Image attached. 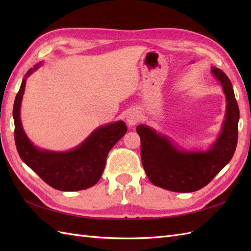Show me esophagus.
Instances as JSON below:
<instances>
[{
	"mask_svg": "<svg viewBox=\"0 0 251 251\" xmlns=\"http://www.w3.org/2000/svg\"><path fill=\"white\" fill-rule=\"evenodd\" d=\"M139 119H140V116H139V114H138V112H136V111H131L130 113L127 114V116H126V123L130 125V126H135L136 124L138 123L139 121Z\"/></svg>",
	"mask_w": 251,
	"mask_h": 251,
	"instance_id": "esophagus-1",
	"label": "esophagus"
}]
</instances>
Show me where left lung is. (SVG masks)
<instances>
[{
	"instance_id": "left-lung-1",
	"label": "left lung",
	"mask_w": 251,
	"mask_h": 251,
	"mask_svg": "<svg viewBox=\"0 0 251 251\" xmlns=\"http://www.w3.org/2000/svg\"><path fill=\"white\" fill-rule=\"evenodd\" d=\"M211 72L221 82L227 103L222 132L208 151L181 150L154 128L143 125L136 128L141 140L143 169L156 186L176 193L199 191L231 160L238 143L240 111L227 75L215 67Z\"/></svg>"
}]
</instances>
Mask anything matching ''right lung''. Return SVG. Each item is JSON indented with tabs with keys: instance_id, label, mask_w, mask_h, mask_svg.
<instances>
[{
	"instance_id": "right-lung-1",
	"label": "right lung",
	"mask_w": 251,
	"mask_h": 251,
	"mask_svg": "<svg viewBox=\"0 0 251 251\" xmlns=\"http://www.w3.org/2000/svg\"><path fill=\"white\" fill-rule=\"evenodd\" d=\"M28 70L13 104L14 140L21 159L51 187L64 192L86 189L97 183L104 170L110 150L126 133L124 121L97 127L77 148L69 151H51L33 146L23 130L20 110L26 78L41 66Z\"/></svg>"
}]
</instances>
